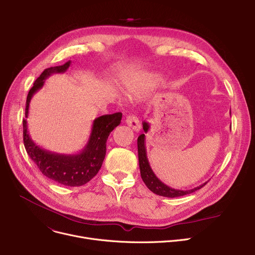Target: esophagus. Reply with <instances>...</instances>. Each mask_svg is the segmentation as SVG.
Returning <instances> with one entry per match:
<instances>
[{"label":"esophagus","instance_id":"esophagus-1","mask_svg":"<svg viewBox=\"0 0 255 255\" xmlns=\"http://www.w3.org/2000/svg\"><path fill=\"white\" fill-rule=\"evenodd\" d=\"M126 123L129 127H131L134 131H136V132L140 131V129H141L138 118L135 116H128L126 119Z\"/></svg>","mask_w":255,"mask_h":255}]
</instances>
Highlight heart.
I'll use <instances>...</instances> for the list:
<instances>
[{"label":"heart","instance_id":"obj_1","mask_svg":"<svg viewBox=\"0 0 255 255\" xmlns=\"http://www.w3.org/2000/svg\"><path fill=\"white\" fill-rule=\"evenodd\" d=\"M162 82L163 79L159 74H146L129 78L124 81L123 87L132 97H143L156 89Z\"/></svg>","mask_w":255,"mask_h":255}]
</instances>
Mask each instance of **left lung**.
<instances>
[{"mask_svg": "<svg viewBox=\"0 0 255 255\" xmlns=\"http://www.w3.org/2000/svg\"><path fill=\"white\" fill-rule=\"evenodd\" d=\"M149 123L143 121L142 122V128L144 132L147 133L149 130ZM137 149H138V162H139V169H140V175L145 183V185L148 188L149 191H151L154 194L163 196V197H168V198H176V197H181L184 195H189L191 193H194L201 188L204 186L206 182L200 184L199 186H196L194 189L191 190H176L171 188V186H168L164 182H162L152 171V169L150 168L149 162L147 160V155H146V147H145V134H141L139 135V137L137 138Z\"/></svg>", "mask_w": 255, "mask_h": 255, "instance_id": "left-lung-1", "label": "left lung"}]
</instances>
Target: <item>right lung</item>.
<instances>
[{
	"label": "right lung",
	"instance_id": "right-lung-1",
	"mask_svg": "<svg viewBox=\"0 0 255 255\" xmlns=\"http://www.w3.org/2000/svg\"><path fill=\"white\" fill-rule=\"evenodd\" d=\"M71 65V60L62 65L46 69L33 83L25 104V118L28 117L30 100L43 86L45 80L53 74H63ZM121 113L105 115L93 121L91 133L84 148L78 154H59L39 146L30 137L27 120L23 122V142L30 159L35 162L40 171L48 178L62 185L80 186L90 181L99 171L107 152V140L110 133L120 125Z\"/></svg>",
	"mask_w": 255,
	"mask_h": 255
}]
</instances>
